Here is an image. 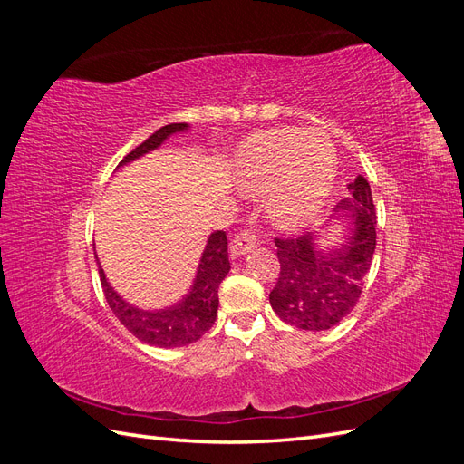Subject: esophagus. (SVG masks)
Instances as JSON below:
<instances>
[{
	"label": "esophagus",
	"instance_id": "obj_1",
	"mask_svg": "<svg viewBox=\"0 0 464 464\" xmlns=\"http://www.w3.org/2000/svg\"><path fill=\"white\" fill-rule=\"evenodd\" d=\"M256 246H257V236H256V232L244 230V232L237 234V236L234 237V240H232V244H230V254H232L234 257H240V256L249 254V251L254 249Z\"/></svg>",
	"mask_w": 464,
	"mask_h": 464
}]
</instances>
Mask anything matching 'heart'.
Segmentation results:
<instances>
[{"mask_svg":"<svg viewBox=\"0 0 464 464\" xmlns=\"http://www.w3.org/2000/svg\"><path fill=\"white\" fill-rule=\"evenodd\" d=\"M336 172V157L321 133L280 130L251 139L236 154L232 176L247 191L266 193V210L285 227L304 222L325 201Z\"/></svg>","mask_w":464,"mask_h":464,"instance_id":"1","label":"heart"}]
</instances>
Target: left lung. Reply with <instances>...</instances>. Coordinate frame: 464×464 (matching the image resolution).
Returning <instances> with one entry per match:
<instances>
[{
	"mask_svg": "<svg viewBox=\"0 0 464 464\" xmlns=\"http://www.w3.org/2000/svg\"><path fill=\"white\" fill-rule=\"evenodd\" d=\"M348 191L350 198L334 207V215L348 220V234L336 249H319L315 232L275 237L280 275L269 302L288 325L327 331L339 325L362 296L375 251V207L363 176L348 184Z\"/></svg>",
	"mask_w": 464,
	"mask_h": 464,
	"instance_id": "8db88e82",
	"label": "left lung"
}]
</instances>
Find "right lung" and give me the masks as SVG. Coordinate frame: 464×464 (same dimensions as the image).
Here are the masks:
<instances>
[{
	"label": "right lung",
	"instance_id": "add662e5",
	"mask_svg": "<svg viewBox=\"0 0 464 464\" xmlns=\"http://www.w3.org/2000/svg\"><path fill=\"white\" fill-rule=\"evenodd\" d=\"M188 128V123L164 125L159 131H154L147 141L135 147L128 157L120 162V166L143 157V154L154 149H159L168 137L179 131H186ZM228 237L227 232L217 230L208 236L198 266V275H195L193 286L188 292V296L179 304L166 307V310L147 312L139 310V307L131 305L130 302H125L120 294L110 286L102 266L98 265V275H101L102 290L110 310L114 312V315L121 321V325L133 336H137L139 341L160 348L191 344L195 341H199L201 336L213 327L218 312V286L224 276L228 275Z\"/></svg>",
	"mask_w": 464,
	"mask_h": 464
}]
</instances>
